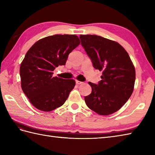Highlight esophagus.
I'll use <instances>...</instances> for the list:
<instances>
[{"mask_svg": "<svg viewBox=\"0 0 155 155\" xmlns=\"http://www.w3.org/2000/svg\"><path fill=\"white\" fill-rule=\"evenodd\" d=\"M82 83H83V82L76 80V84H82Z\"/></svg>", "mask_w": 155, "mask_h": 155, "instance_id": "34e87169", "label": "esophagus"}]
</instances>
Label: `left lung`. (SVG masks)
<instances>
[{"label": "left lung", "mask_w": 155, "mask_h": 155, "mask_svg": "<svg viewBox=\"0 0 155 155\" xmlns=\"http://www.w3.org/2000/svg\"><path fill=\"white\" fill-rule=\"evenodd\" d=\"M81 45L93 67L103 71L97 84L89 82L91 93L84 97L88 107L101 115L119 110L132 94L135 69L129 55L117 42L100 36L80 35Z\"/></svg>", "instance_id": "left-lung-1"}]
</instances>
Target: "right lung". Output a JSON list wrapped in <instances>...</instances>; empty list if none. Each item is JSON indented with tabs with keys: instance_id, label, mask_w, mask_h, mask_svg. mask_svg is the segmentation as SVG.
I'll list each match as a JSON object with an SVG mask.
<instances>
[{
	"instance_id": "add662e5",
	"label": "right lung",
	"mask_w": 155,
	"mask_h": 155,
	"mask_svg": "<svg viewBox=\"0 0 155 155\" xmlns=\"http://www.w3.org/2000/svg\"><path fill=\"white\" fill-rule=\"evenodd\" d=\"M74 35H55L38 41L26 54L20 67L22 89L38 110L49 112L60 107L75 86L72 79L52 77L59 65L80 45Z\"/></svg>"
}]
</instances>
